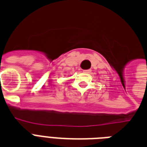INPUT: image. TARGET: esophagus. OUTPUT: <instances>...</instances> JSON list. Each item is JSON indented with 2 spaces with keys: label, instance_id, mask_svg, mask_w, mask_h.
Listing matches in <instances>:
<instances>
[{
  "label": "esophagus",
  "instance_id": "obj_1",
  "mask_svg": "<svg viewBox=\"0 0 147 147\" xmlns=\"http://www.w3.org/2000/svg\"><path fill=\"white\" fill-rule=\"evenodd\" d=\"M84 73H90L91 71V70H83Z\"/></svg>",
  "mask_w": 147,
  "mask_h": 147
}]
</instances>
